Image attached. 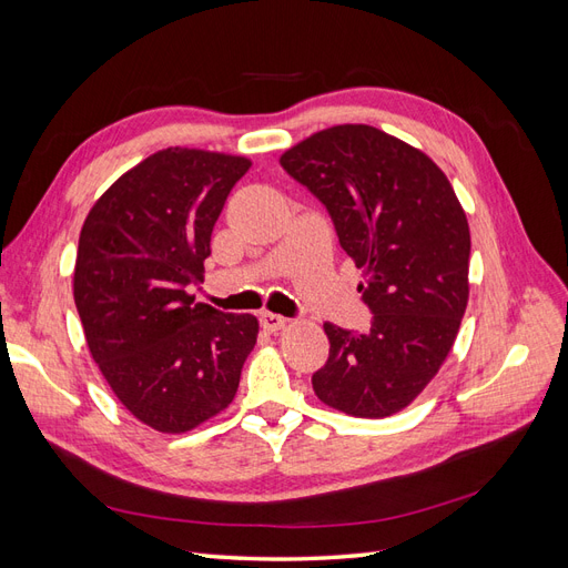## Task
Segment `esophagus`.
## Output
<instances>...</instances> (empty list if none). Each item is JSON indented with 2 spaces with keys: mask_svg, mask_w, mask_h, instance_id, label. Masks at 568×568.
Listing matches in <instances>:
<instances>
[{
  "mask_svg": "<svg viewBox=\"0 0 568 568\" xmlns=\"http://www.w3.org/2000/svg\"><path fill=\"white\" fill-rule=\"evenodd\" d=\"M286 322H288L286 317H282V315H274V313H263V315H261V326H263L265 332H270V334L284 329Z\"/></svg>",
  "mask_w": 568,
  "mask_h": 568,
  "instance_id": "esophagus-1",
  "label": "esophagus"
}]
</instances>
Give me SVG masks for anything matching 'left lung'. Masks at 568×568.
<instances>
[{"mask_svg": "<svg viewBox=\"0 0 568 568\" xmlns=\"http://www.w3.org/2000/svg\"><path fill=\"white\" fill-rule=\"evenodd\" d=\"M282 168L329 213L363 270L367 332L324 324L317 398L353 417L407 407L448 357L469 298L467 215L443 170L369 125H336L288 149Z\"/></svg>", "mask_w": 568, "mask_h": 568, "instance_id": "left-lung-1", "label": "left lung"}]
</instances>
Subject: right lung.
<instances>
[{
    "instance_id": "obj_1",
    "label": "right lung",
    "mask_w": 568,
    "mask_h": 568,
    "mask_svg": "<svg viewBox=\"0 0 568 568\" xmlns=\"http://www.w3.org/2000/svg\"><path fill=\"white\" fill-rule=\"evenodd\" d=\"M251 161L163 149L118 178L84 220L73 274L90 353L146 426L184 434L225 409L255 346L253 315L194 303L211 234Z\"/></svg>"
}]
</instances>
